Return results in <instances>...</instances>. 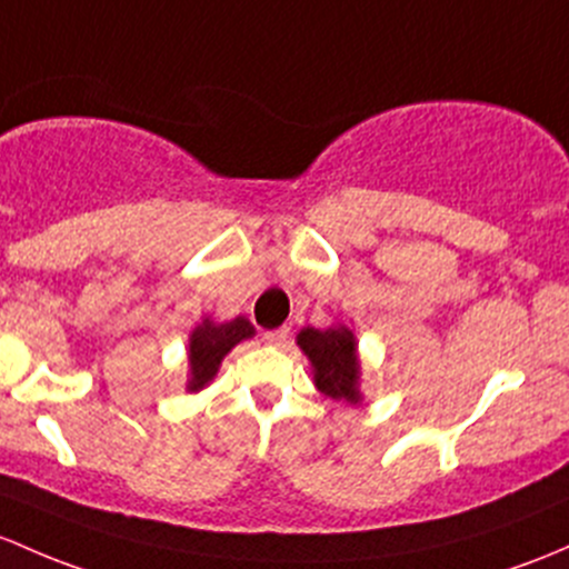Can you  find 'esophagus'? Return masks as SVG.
<instances>
[{"label":"esophagus","instance_id":"1","mask_svg":"<svg viewBox=\"0 0 569 569\" xmlns=\"http://www.w3.org/2000/svg\"><path fill=\"white\" fill-rule=\"evenodd\" d=\"M264 340L269 346H286V340H289V327H280V330L264 332Z\"/></svg>","mask_w":569,"mask_h":569}]
</instances>
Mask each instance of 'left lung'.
<instances>
[{
  "label": "left lung",
  "mask_w": 569,
  "mask_h": 569,
  "mask_svg": "<svg viewBox=\"0 0 569 569\" xmlns=\"http://www.w3.org/2000/svg\"><path fill=\"white\" fill-rule=\"evenodd\" d=\"M297 346L308 357L316 390L340 403H362V362L357 335L349 325L338 321L327 330L305 327L297 332Z\"/></svg>",
  "instance_id": "1"
}]
</instances>
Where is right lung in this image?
<instances>
[{
	"mask_svg": "<svg viewBox=\"0 0 569 569\" xmlns=\"http://www.w3.org/2000/svg\"><path fill=\"white\" fill-rule=\"evenodd\" d=\"M256 330L244 316L231 321H214L204 316L188 335V379H184V392H201L218 376L226 355L242 340L253 338Z\"/></svg>",
	"mask_w": 569,
	"mask_h": 569,
	"instance_id": "right-lung-1",
	"label": "right lung"
}]
</instances>
